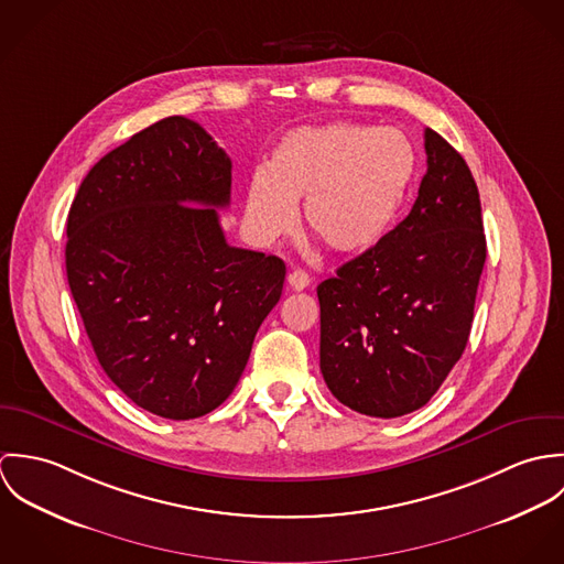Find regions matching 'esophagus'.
Returning a JSON list of instances; mask_svg holds the SVG:
<instances>
[{
	"label": "esophagus",
	"instance_id": "obj_1",
	"mask_svg": "<svg viewBox=\"0 0 564 564\" xmlns=\"http://www.w3.org/2000/svg\"><path fill=\"white\" fill-rule=\"evenodd\" d=\"M289 286L293 291H304L308 284H311V275L304 271V269H291L289 271Z\"/></svg>",
	"mask_w": 564,
	"mask_h": 564
}]
</instances>
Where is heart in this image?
Returning <instances> with one entry per match:
<instances>
[{
    "label": "heart",
    "instance_id": "1",
    "mask_svg": "<svg viewBox=\"0 0 564 564\" xmlns=\"http://www.w3.org/2000/svg\"><path fill=\"white\" fill-rule=\"evenodd\" d=\"M416 173V152L395 128L349 121L286 132L245 193V221L260 241L286 235L304 202V230L338 256H358L393 228Z\"/></svg>",
    "mask_w": 564,
    "mask_h": 564
}]
</instances>
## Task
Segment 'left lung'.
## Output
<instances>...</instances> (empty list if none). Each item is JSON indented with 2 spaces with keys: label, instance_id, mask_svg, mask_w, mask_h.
Segmentation results:
<instances>
[{
  "label": "left lung",
  "instance_id": "obj_1",
  "mask_svg": "<svg viewBox=\"0 0 564 564\" xmlns=\"http://www.w3.org/2000/svg\"><path fill=\"white\" fill-rule=\"evenodd\" d=\"M427 171L398 228L317 286L322 373L347 408L393 419L430 402L460 360L486 260L465 159L425 128Z\"/></svg>",
  "mask_w": 564,
  "mask_h": 564
}]
</instances>
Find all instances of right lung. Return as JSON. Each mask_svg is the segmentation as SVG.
<instances>
[{
	"label": "right lung",
	"mask_w": 564,
	"mask_h": 564,
	"mask_svg": "<svg viewBox=\"0 0 564 564\" xmlns=\"http://www.w3.org/2000/svg\"><path fill=\"white\" fill-rule=\"evenodd\" d=\"M230 188L232 161L213 137L166 117L97 162L69 210L67 280L95 356L164 419L230 398L282 295L278 256L226 241L217 208Z\"/></svg>",
	"instance_id": "obj_1"
}]
</instances>
